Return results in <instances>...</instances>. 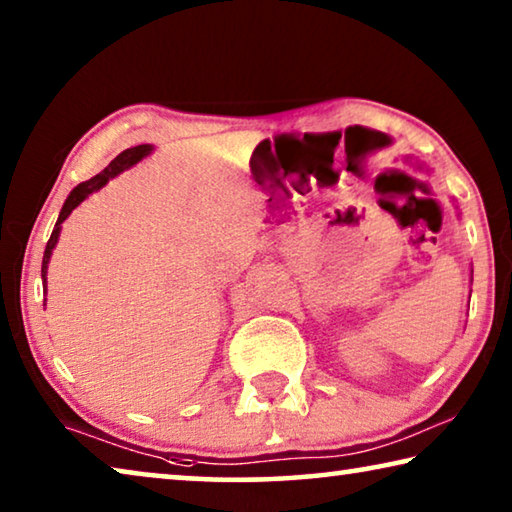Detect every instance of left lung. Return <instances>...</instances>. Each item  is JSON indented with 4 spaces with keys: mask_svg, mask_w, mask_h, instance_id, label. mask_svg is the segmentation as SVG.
<instances>
[{
    "mask_svg": "<svg viewBox=\"0 0 512 512\" xmlns=\"http://www.w3.org/2000/svg\"><path fill=\"white\" fill-rule=\"evenodd\" d=\"M408 164H415L419 170H428L424 164H421V161H412V159H408ZM474 273V271H472Z\"/></svg>",
    "mask_w": 512,
    "mask_h": 512,
    "instance_id": "1",
    "label": "left lung"
}]
</instances>
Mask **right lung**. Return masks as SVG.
<instances>
[{
  "label": "right lung",
  "instance_id": "obj_1",
  "mask_svg": "<svg viewBox=\"0 0 512 512\" xmlns=\"http://www.w3.org/2000/svg\"><path fill=\"white\" fill-rule=\"evenodd\" d=\"M154 148L152 145H136V148H129V150H125V152H120L116 159L111 161V164L102 170V173H97L95 177H91V180H86V182H81V184H77L75 189L70 191V196H68V200L63 202V207H61V214H59V218H56V225H54V230H52V237H50V241H47V246H45V255H43V269H40V275H43V285H45V291H47V266H50V257H52V250L56 248V243H59V234H61V225H63V221H66V218L72 214V209H77L81 202H84L88 196H91V193H95V191H100L104 184H107L109 180H113V177H118L120 173H123V170H127V168H132V166H136L139 164L141 159H145L148 157V154L152 152Z\"/></svg>",
  "mask_w": 512,
  "mask_h": 512
}]
</instances>
